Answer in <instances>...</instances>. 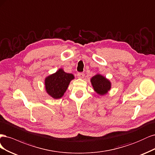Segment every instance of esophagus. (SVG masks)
I'll list each match as a JSON object with an SVG mask.
<instances>
[{"label": "esophagus", "instance_id": "1", "mask_svg": "<svg viewBox=\"0 0 155 155\" xmlns=\"http://www.w3.org/2000/svg\"><path fill=\"white\" fill-rule=\"evenodd\" d=\"M84 75L85 74L84 73H78L77 74V77L79 78H83L84 77Z\"/></svg>", "mask_w": 155, "mask_h": 155}]
</instances>
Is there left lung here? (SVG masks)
Wrapping results in <instances>:
<instances>
[{
  "label": "left lung",
  "mask_w": 155,
  "mask_h": 155,
  "mask_svg": "<svg viewBox=\"0 0 155 155\" xmlns=\"http://www.w3.org/2000/svg\"><path fill=\"white\" fill-rule=\"evenodd\" d=\"M91 85L94 91L100 95H104L111 87V83L107 78L101 74H97L91 78Z\"/></svg>",
  "instance_id": "obj_1"
}]
</instances>
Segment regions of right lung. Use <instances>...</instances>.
I'll list each match as a JSON object with an SVG mask.
<instances>
[{"mask_svg":"<svg viewBox=\"0 0 155 155\" xmlns=\"http://www.w3.org/2000/svg\"><path fill=\"white\" fill-rule=\"evenodd\" d=\"M74 78L71 73H67L60 68L54 73L45 78V88L47 93L54 99L62 97L70 82Z\"/></svg>","mask_w":155,"mask_h":155,"instance_id":"add662e5","label":"right lung"}]
</instances>
